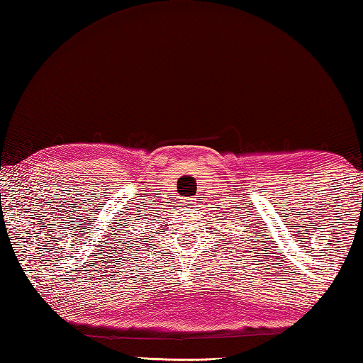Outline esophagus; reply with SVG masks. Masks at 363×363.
<instances>
[{
    "instance_id": "34e87169",
    "label": "esophagus",
    "mask_w": 363,
    "mask_h": 363,
    "mask_svg": "<svg viewBox=\"0 0 363 363\" xmlns=\"http://www.w3.org/2000/svg\"><path fill=\"white\" fill-rule=\"evenodd\" d=\"M187 203H189V205H191V206L194 205V202H192V200H187Z\"/></svg>"
}]
</instances>
